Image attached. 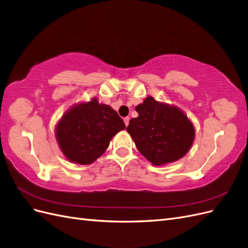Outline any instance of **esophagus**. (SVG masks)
Returning <instances> with one entry per match:
<instances>
[{
	"label": "esophagus",
	"mask_w": 248,
	"mask_h": 248,
	"mask_svg": "<svg viewBox=\"0 0 248 248\" xmlns=\"http://www.w3.org/2000/svg\"><path fill=\"white\" fill-rule=\"evenodd\" d=\"M124 122L125 126H128V125H129V123H130V117H124Z\"/></svg>",
	"instance_id": "obj_1"
}]
</instances>
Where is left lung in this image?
I'll use <instances>...</instances> for the list:
<instances>
[{
    "instance_id": "8db88e82",
    "label": "left lung",
    "mask_w": 248,
    "mask_h": 248,
    "mask_svg": "<svg viewBox=\"0 0 248 248\" xmlns=\"http://www.w3.org/2000/svg\"><path fill=\"white\" fill-rule=\"evenodd\" d=\"M135 110L138 116L131 119L126 131L140 154L154 166L172 163L190 151L195 128L179 107L150 95Z\"/></svg>"
}]
</instances>
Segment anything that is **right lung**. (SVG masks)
<instances>
[{
	"label": "right lung",
	"mask_w": 248,
	"mask_h": 248,
	"mask_svg": "<svg viewBox=\"0 0 248 248\" xmlns=\"http://www.w3.org/2000/svg\"><path fill=\"white\" fill-rule=\"evenodd\" d=\"M125 129L124 120L97 97L68 108L55 126V136L70 163L89 165L107 150L111 139Z\"/></svg>",
	"instance_id": "right-lung-1"
}]
</instances>
